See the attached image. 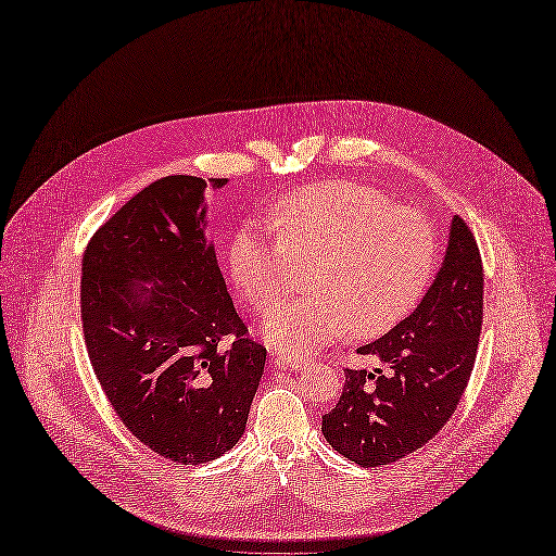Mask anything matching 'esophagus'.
<instances>
[{
	"instance_id": "obj_1",
	"label": "esophagus",
	"mask_w": 556,
	"mask_h": 556,
	"mask_svg": "<svg viewBox=\"0 0 556 556\" xmlns=\"http://www.w3.org/2000/svg\"><path fill=\"white\" fill-rule=\"evenodd\" d=\"M274 363L282 370H305V368H313V361L311 358H301V356H285V354H276Z\"/></svg>"
}]
</instances>
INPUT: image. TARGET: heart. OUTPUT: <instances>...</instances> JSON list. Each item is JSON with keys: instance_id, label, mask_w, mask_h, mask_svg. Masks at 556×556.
Masks as SVG:
<instances>
[{"instance_id": "heart-1", "label": "heart", "mask_w": 556, "mask_h": 556, "mask_svg": "<svg viewBox=\"0 0 556 556\" xmlns=\"http://www.w3.org/2000/svg\"><path fill=\"white\" fill-rule=\"evenodd\" d=\"M276 235L241 227L229 266L241 296L266 313L313 262L308 290L264 319L287 356H308L352 329L372 338L405 319L432 282L439 241L428 216L354 181L303 186L276 212Z\"/></svg>"}]
</instances>
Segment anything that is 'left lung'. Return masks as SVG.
Instances as JSON below:
<instances>
[{
  "label": "left lung",
  "mask_w": 556,
  "mask_h": 556,
  "mask_svg": "<svg viewBox=\"0 0 556 556\" xmlns=\"http://www.w3.org/2000/svg\"><path fill=\"white\" fill-rule=\"evenodd\" d=\"M483 324V262L455 216L442 269L416 311L363 344L381 368L348 370L338 405L321 416L327 442L361 467L391 465L442 430L460 405Z\"/></svg>",
  "instance_id": "left-lung-1"
}]
</instances>
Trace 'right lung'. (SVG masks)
<instances>
[{
  "mask_svg": "<svg viewBox=\"0 0 556 556\" xmlns=\"http://www.w3.org/2000/svg\"><path fill=\"white\" fill-rule=\"evenodd\" d=\"M204 188L186 175L149 184L83 257L91 368L132 437L177 465L212 463L239 442L266 361L204 239Z\"/></svg>",
  "mask_w": 556,
  "mask_h": 556,
  "instance_id": "add662e5",
  "label": "right lung"
}]
</instances>
